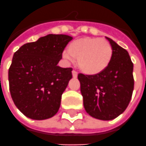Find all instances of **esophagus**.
<instances>
[{"label":"esophagus","mask_w":146,"mask_h":146,"mask_svg":"<svg viewBox=\"0 0 146 146\" xmlns=\"http://www.w3.org/2000/svg\"><path fill=\"white\" fill-rule=\"evenodd\" d=\"M72 75H73V77H74V78H76V77H77V75H78V73H77L75 70H73V71H72Z\"/></svg>","instance_id":"obj_1"}]
</instances>
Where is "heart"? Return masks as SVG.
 <instances>
[{
  "label": "heart",
  "mask_w": 146,
  "mask_h": 146,
  "mask_svg": "<svg viewBox=\"0 0 146 146\" xmlns=\"http://www.w3.org/2000/svg\"><path fill=\"white\" fill-rule=\"evenodd\" d=\"M63 56L67 61L77 59L79 67L87 75H97L109 66L113 49L106 40L84 37L69 44L68 52H63Z\"/></svg>",
  "instance_id": "obj_1"
}]
</instances>
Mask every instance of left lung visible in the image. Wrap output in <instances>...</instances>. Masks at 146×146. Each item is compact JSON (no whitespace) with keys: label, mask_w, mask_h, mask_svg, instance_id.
Masks as SVG:
<instances>
[{"label":"left lung","mask_w":146,"mask_h":146,"mask_svg":"<svg viewBox=\"0 0 146 146\" xmlns=\"http://www.w3.org/2000/svg\"><path fill=\"white\" fill-rule=\"evenodd\" d=\"M113 49L107 68L97 75H78L83 105L91 117L112 120L127 108L132 97L134 80L128 52L106 37Z\"/></svg>","instance_id":"left-lung-1"}]
</instances>
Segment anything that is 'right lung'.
I'll use <instances>...</instances> for the list:
<instances>
[{
	"label": "right lung",
	"mask_w": 146,
	"mask_h": 146,
	"mask_svg": "<svg viewBox=\"0 0 146 146\" xmlns=\"http://www.w3.org/2000/svg\"><path fill=\"white\" fill-rule=\"evenodd\" d=\"M71 40L67 35L49 34L24 44L14 53L9 69L10 94L26 117L44 120L58 112L72 68L57 64Z\"/></svg>",
	"instance_id": "right-lung-1"
}]
</instances>
